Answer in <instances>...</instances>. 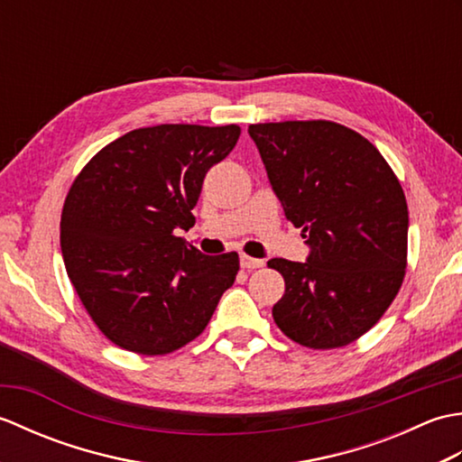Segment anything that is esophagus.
<instances>
[{
  "label": "esophagus",
  "instance_id": "1",
  "mask_svg": "<svg viewBox=\"0 0 462 462\" xmlns=\"http://www.w3.org/2000/svg\"><path fill=\"white\" fill-rule=\"evenodd\" d=\"M240 266H242L244 270H256V268H262V266H263V260L250 258V256H246V254H242V256H240Z\"/></svg>",
  "mask_w": 462,
  "mask_h": 462
}]
</instances>
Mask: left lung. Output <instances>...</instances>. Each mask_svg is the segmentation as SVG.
<instances>
[{
  "label": "left lung",
  "mask_w": 462,
  "mask_h": 462,
  "mask_svg": "<svg viewBox=\"0 0 462 462\" xmlns=\"http://www.w3.org/2000/svg\"><path fill=\"white\" fill-rule=\"evenodd\" d=\"M248 133L283 214L310 246L306 262H268L286 282L273 321L300 346H347L375 326L403 283V189L375 146L343 125L260 123Z\"/></svg>",
  "instance_id": "8db88e82"
}]
</instances>
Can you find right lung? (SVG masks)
Segmentation results:
<instances>
[{
    "label": "right lung",
    "mask_w": 462,
    "mask_h": 462,
    "mask_svg": "<svg viewBox=\"0 0 462 462\" xmlns=\"http://www.w3.org/2000/svg\"><path fill=\"white\" fill-rule=\"evenodd\" d=\"M238 136V125L134 129L71 184L61 214L67 276L115 346L141 356L180 349L236 280V252L204 256L174 232L192 228L204 176Z\"/></svg>",
    "instance_id": "add662e5"
}]
</instances>
